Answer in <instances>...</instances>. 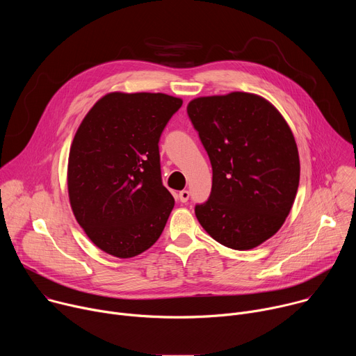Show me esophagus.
<instances>
[{"instance_id": "34e87169", "label": "esophagus", "mask_w": 356, "mask_h": 356, "mask_svg": "<svg viewBox=\"0 0 356 356\" xmlns=\"http://www.w3.org/2000/svg\"><path fill=\"white\" fill-rule=\"evenodd\" d=\"M188 197H190V193H188L187 190L180 191L179 195H177V198H179L181 202H187V201H188Z\"/></svg>"}]
</instances>
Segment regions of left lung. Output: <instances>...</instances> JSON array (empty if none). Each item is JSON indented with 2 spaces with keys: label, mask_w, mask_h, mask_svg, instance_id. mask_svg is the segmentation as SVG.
Here are the masks:
<instances>
[{
  "label": "left lung",
  "mask_w": 356,
  "mask_h": 356,
  "mask_svg": "<svg viewBox=\"0 0 356 356\" xmlns=\"http://www.w3.org/2000/svg\"><path fill=\"white\" fill-rule=\"evenodd\" d=\"M187 114L213 168L210 198L194 210L198 222L224 246H259L280 229L298 188L290 127L266 98L242 91L194 98Z\"/></svg>",
  "instance_id": "1"
}]
</instances>
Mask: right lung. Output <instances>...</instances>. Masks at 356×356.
Returning a JSON list of instances; mask_svg holds the SVG:
<instances>
[{
	"label": "right lung",
	"instance_id": "add662e5",
	"mask_svg": "<svg viewBox=\"0 0 356 356\" xmlns=\"http://www.w3.org/2000/svg\"><path fill=\"white\" fill-rule=\"evenodd\" d=\"M183 99L163 92L101 97L70 146L67 190L91 242L127 259L154 245L175 207L162 183L159 139Z\"/></svg>",
	"mask_w": 356,
	"mask_h": 356
}]
</instances>
